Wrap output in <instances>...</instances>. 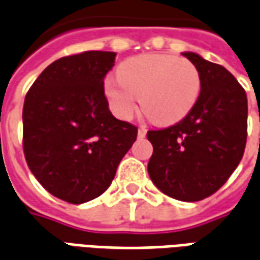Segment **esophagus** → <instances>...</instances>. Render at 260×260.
<instances>
[{
    "label": "esophagus",
    "instance_id": "34e87169",
    "mask_svg": "<svg viewBox=\"0 0 260 260\" xmlns=\"http://www.w3.org/2000/svg\"><path fill=\"white\" fill-rule=\"evenodd\" d=\"M146 132H147V129L146 128H145V126H139V129H138V138H145V136H146Z\"/></svg>",
    "mask_w": 260,
    "mask_h": 260
}]
</instances>
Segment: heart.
Segmentation results:
<instances>
[{
	"label": "heart",
	"instance_id": "obj_1",
	"mask_svg": "<svg viewBox=\"0 0 260 260\" xmlns=\"http://www.w3.org/2000/svg\"><path fill=\"white\" fill-rule=\"evenodd\" d=\"M110 76L104 91L110 107L128 119L141 99L143 114L157 125L175 124L195 107L202 90V76L193 62L169 54H143L125 59Z\"/></svg>",
	"mask_w": 260,
	"mask_h": 260
}]
</instances>
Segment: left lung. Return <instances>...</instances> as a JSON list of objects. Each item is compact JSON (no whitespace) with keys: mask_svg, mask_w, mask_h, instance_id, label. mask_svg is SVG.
<instances>
[{"mask_svg":"<svg viewBox=\"0 0 260 260\" xmlns=\"http://www.w3.org/2000/svg\"><path fill=\"white\" fill-rule=\"evenodd\" d=\"M182 55L201 72V96L180 122L147 132L153 145L147 171L167 196L198 202L218 191L244 156L248 100L224 67L195 53Z\"/></svg>","mask_w":260,"mask_h":260,"instance_id":"left-lung-1","label":"left lung"}]
</instances>
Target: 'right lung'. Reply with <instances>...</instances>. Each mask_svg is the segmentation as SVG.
<instances>
[{"mask_svg": "<svg viewBox=\"0 0 260 260\" xmlns=\"http://www.w3.org/2000/svg\"><path fill=\"white\" fill-rule=\"evenodd\" d=\"M115 53L85 51L54 61L23 104V152L37 181L61 201L85 203L111 185L138 128L108 110L104 78Z\"/></svg>", "mask_w": 260, "mask_h": 260, "instance_id": "obj_1", "label": "right lung"}]
</instances>
